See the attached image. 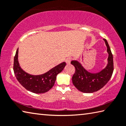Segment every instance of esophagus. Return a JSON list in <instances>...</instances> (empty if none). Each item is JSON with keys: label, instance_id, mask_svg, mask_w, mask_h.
I'll return each mask as SVG.
<instances>
[{"label": "esophagus", "instance_id": "34e87169", "mask_svg": "<svg viewBox=\"0 0 126 126\" xmlns=\"http://www.w3.org/2000/svg\"><path fill=\"white\" fill-rule=\"evenodd\" d=\"M71 60H72V58H71V57H68V58H67L65 59V62L67 64H69L71 63Z\"/></svg>", "mask_w": 126, "mask_h": 126}]
</instances>
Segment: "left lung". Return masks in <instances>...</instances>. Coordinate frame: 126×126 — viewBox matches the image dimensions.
<instances>
[{"instance_id": "1", "label": "left lung", "mask_w": 126, "mask_h": 126, "mask_svg": "<svg viewBox=\"0 0 126 126\" xmlns=\"http://www.w3.org/2000/svg\"><path fill=\"white\" fill-rule=\"evenodd\" d=\"M103 40L107 47L108 64L99 73H89L77 61H72L71 62L76 69L72 77V82L77 89L82 92L93 93L98 91L107 83L112 76L114 69L113 55L107 41L106 39Z\"/></svg>"}]
</instances>
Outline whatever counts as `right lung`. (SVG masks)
<instances>
[{"label":"right lung","instance_id":"right-lung-1","mask_svg":"<svg viewBox=\"0 0 126 126\" xmlns=\"http://www.w3.org/2000/svg\"><path fill=\"white\" fill-rule=\"evenodd\" d=\"M18 48L14 58L13 70L17 80L28 91L34 93H44L52 88L57 74L63 71L66 65L63 62L41 75H31L20 68L18 62Z\"/></svg>","mask_w":126,"mask_h":126}]
</instances>
